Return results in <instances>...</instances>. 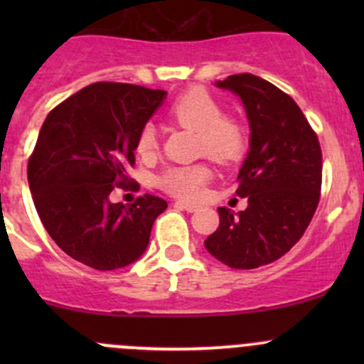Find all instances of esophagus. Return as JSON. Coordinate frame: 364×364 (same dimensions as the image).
<instances>
[{
	"label": "esophagus",
	"mask_w": 364,
	"mask_h": 364,
	"mask_svg": "<svg viewBox=\"0 0 364 364\" xmlns=\"http://www.w3.org/2000/svg\"><path fill=\"white\" fill-rule=\"evenodd\" d=\"M176 205H178V208H181V209H185V211H188V213H193V211H197V209H199V205H197V204H188V203H176Z\"/></svg>",
	"instance_id": "obj_1"
}]
</instances>
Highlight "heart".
Returning a JSON list of instances; mask_svg holds the SVG:
<instances>
[{"mask_svg": "<svg viewBox=\"0 0 364 364\" xmlns=\"http://www.w3.org/2000/svg\"><path fill=\"white\" fill-rule=\"evenodd\" d=\"M168 117L179 127L199 132V153L218 164H237L250 148L248 124L236 116H225L223 105L203 87H192L179 95L168 107ZM156 148L159 137L155 127L146 124L139 132L135 149L141 156H149ZM209 176L211 171L204 164L176 165L160 176L159 185L178 199L197 200L203 196Z\"/></svg>", "mask_w": 364, "mask_h": 364, "instance_id": "b5f03b06", "label": "heart"}]
</instances>
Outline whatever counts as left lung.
<instances>
[{"label":"left lung","mask_w":364,"mask_h":364,"mask_svg":"<svg viewBox=\"0 0 364 364\" xmlns=\"http://www.w3.org/2000/svg\"><path fill=\"white\" fill-rule=\"evenodd\" d=\"M216 86L241 98L250 123V151L237 174L248 208H218L220 227L205 250L234 269H255L285 255L303 237L321 199L322 151L297 104L274 84L237 73Z\"/></svg>","instance_id":"left-lung-1"}]
</instances>
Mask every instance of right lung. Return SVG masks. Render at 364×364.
Returning a JSON list of instances; mask_svg holds the SVG:
<instances>
[{"label": "right lung", "mask_w": 364, "mask_h": 364, "mask_svg": "<svg viewBox=\"0 0 364 364\" xmlns=\"http://www.w3.org/2000/svg\"><path fill=\"white\" fill-rule=\"evenodd\" d=\"M165 91L123 82H95L49 112L28 160L36 213L54 243L98 271L128 266L144 253L156 216V196L112 204L114 186L132 188L127 168L135 142Z\"/></svg>", "instance_id": "obj_1"}]
</instances>
